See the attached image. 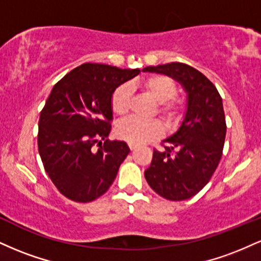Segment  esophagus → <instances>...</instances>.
Segmentation results:
<instances>
[{
  "instance_id": "obj_1",
  "label": "esophagus",
  "mask_w": 261,
  "mask_h": 261,
  "mask_svg": "<svg viewBox=\"0 0 261 261\" xmlns=\"http://www.w3.org/2000/svg\"><path fill=\"white\" fill-rule=\"evenodd\" d=\"M128 148H130L131 151H134V149L136 148V145H134V143H128Z\"/></svg>"
}]
</instances>
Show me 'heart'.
<instances>
[{
    "instance_id": "heart-1",
    "label": "heart",
    "mask_w": 261,
    "mask_h": 261,
    "mask_svg": "<svg viewBox=\"0 0 261 261\" xmlns=\"http://www.w3.org/2000/svg\"><path fill=\"white\" fill-rule=\"evenodd\" d=\"M142 88H145L157 103V112L164 120L175 121L180 115L182 103L176 99V85L170 77L164 74H153L141 82ZM131 99V91L126 85L119 86L113 92L110 106L116 115H125L128 112ZM116 136L126 141L128 143L139 145L160 136L162 126L157 120H141L137 118L124 119L116 125Z\"/></svg>"
}]
</instances>
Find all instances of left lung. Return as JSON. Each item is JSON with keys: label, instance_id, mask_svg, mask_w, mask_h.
<instances>
[{"label": "left lung", "instance_id": "left-lung-1", "mask_svg": "<svg viewBox=\"0 0 261 261\" xmlns=\"http://www.w3.org/2000/svg\"><path fill=\"white\" fill-rule=\"evenodd\" d=\"M143 71L167 74L188 93L180 127L163 141V149H153L145 178L164 199H190L210 181L222 157L227 130L222 98L205 74L187 64L148 66Z\"/></svg>", "mask_w": 261, "mask_h": 261}]
</instances>
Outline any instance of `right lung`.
I'll list each match as a JSON object with an SVG mask.
<instances>
[{"mask_svg":"<svg viewBox=\"0 0 261 261\" xmlns=\"http://www.w3.org/2000/svg\"><path fill=\"white\" fill-rule=\"evenodd\" d=\"M141 72L103 64H83L54 86L39 118L38 148L58 190L76 202L106 194L130 152L124 141L106 139L112 128L113 92Z\"/></svg>","mask_w":261,"mask_h":261,"instance_id":"1","label":"right lung"}]
</instances>
